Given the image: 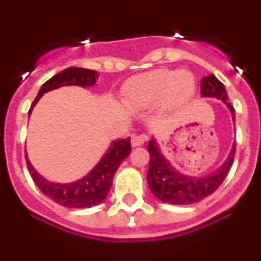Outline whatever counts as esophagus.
Instances as JSON below:
<instances>
[{"label":"esophagus","instance_id":"obj_1","mask_svg":"<svg viewBox=\"0 0 261 261\" xmlns=\"http://www.w3.org/2000/svg\"><path fill=\"white\" fill-rule=\"evenodd\" d=\"M147 140V137L145 135H140V136H133L132 137V146H141V145L145 144V141Z\"/></svg>","mask_w":261,"mask_h":261}]
</instances>
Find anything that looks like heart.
<instances>
[{"instance_id": "1", "label": "heart", "mask_w": 261, "mask_h": 261, "mask_svg": "<svg viewBox=\"0 0 261 261\" xmlns=\"http://www.w3.org/2000/svg\"><path fill=\"white\" fill-rule=\"evenodd\" d=\"M195 91L190 71L155 69L130 78L123 89L124 100L130 108L145 110L162 102L166 110L183 105Z\"/></svg>"}]
</instances>
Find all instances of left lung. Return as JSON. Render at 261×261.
I'll return each instance as SVG.
<instances>
[{
	"instance_id": "1",
	"label": "left lung",
	"mask_w": 261,
	"mask_h": 261,
	"mask_svg": "<svg viewBox=\"0 0 261 261\" xmlns=\"http://www.w3.org/2000/svg\"><path fill=\"white\" fill-rule=\"evenodd\" d=\"M201 96L222 100L223 105L231 114L232 121H235L234 107L227 100L225 86L222 82L217 80L216 75L211 74L202 78ZM147 150L150 154V161H149L146 180L153 195L158 200L167 204L188 205L204 200L222 184L234 161L235 141L225 162L214 171L204 176L187 175L175 168L171 162L163 155L161 146L154 137H151L150 141L147 142Z\"/></svg>"
}]
</instances>
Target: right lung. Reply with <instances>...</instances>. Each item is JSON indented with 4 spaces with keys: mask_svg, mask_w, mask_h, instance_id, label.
<instances>
[{
    "mask_svg": "<svg viewBox=\"0 0 261 261\" xmlns=\"http://www.w3.org/2000/svg\"><path fill=\"white\" fill-rule=\"evenodd\" d=\"M98 78L99 73L85 68L71 66V68L60 71L40 87L38 96L32 102L29 111V119L39 99L48 91L62 86H81L86 89V87L94 86ZM129 153H130V138L114 140L100 161L90 170V172H87L78 180L70 181V183H56L41 176L31 165L27 153L26 162L30 174L36 186L39 187V190L45 196H48L50 200L66 208H91L100 204L107 197L111 186H112L115 172L117 171L120 163L129 155Z\"/></svg>",
    "mask_w": 261,
    "mask_h": 261,
    "instance_id": "add662e5",
    "label": "right lung"
}]
</instances>
